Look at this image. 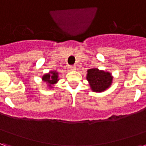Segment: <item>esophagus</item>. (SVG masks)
I'll return each mask as SVG.
<instances>
[{
    "mask_svg": "<svg viewBox=\"0 0 146 146\" xmlns=\"http://www.w3.org/2000/svg\"><path fill=\"white\" fill-rule=\"evenodd\" d=\"M68 68H69V70H72V71L73 70H76V66H70Z\"/></svg>",
    "mask_w": 146,
    "mask_h": 146,
    "instance_id": "obj_1",
    "label": "esophagus"
}]
</instances>
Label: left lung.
I'll use <instances>...</instances> for the list:
<instances>
[{"instance_id":"obj_1","label":"left lung","mask_w":146,"mask_h":146,"mask_svg":"<svg viewBox=\"0 0 146 146\" xmlns=\"http://www.w3.org/2000/svg\"><path fill=\"white\" fill-rule=\"evenodd\" d=\"M87 79L94 92H101L110 87L113 77L108 72L100 71L98 69H91L88 70Z\"/></svg>"}]
</instances>
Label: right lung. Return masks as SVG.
Returning <instances> with one entry per match:
<instances>
[{
  "label": "right lung",
  "mask_w": 146,
  "mask_h": 146,
  "mask_svg": "<svg viewBox=\"0 0 146 146\" xmlns=\"http://www.w3.org/2000/svg\"><path fill=\"white\" fill-rule=\"evenodd\" d=\"M42 79L43 80H44L45 82H48L50 84L49 86H51V84H54L58 80V73H56L55 71H51L50 73L44 75Z\"/></svg>",
  "instance_id": "1"
}]
</instances>
